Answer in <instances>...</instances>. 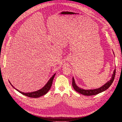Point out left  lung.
I'll return each instance as SVG.
<instances>
[{
	"instance_id": "left-lung-1",
	"label": "left lung",
	"mask_w": 122,
	"mask_h": 122,
	"mask_svg": "<svg viewBox=\"0 0 122 122\" xmlns=\"http://www.w3.org/2000/svg\"><path fill=\"white\" fill-rule=\"evenodd\" d=\"M114 54V52H113ZM116 75V69H114V71L113 72V74L112 76V78L109 81H108V82H107L104 85L101 87L98 88H96V89H93V90H84L82 89V88H81L79 87L78 86H77L75 83L74 79L73 77L72 79V86L73 87L77 92L78 93L85 95V96H93V95H95L98 94L100 93H102V92L105 91L107 89L110 87V86H111L112 84V83L113 80L114 79V77H115Z\"/></svg>"
}]
</instances>
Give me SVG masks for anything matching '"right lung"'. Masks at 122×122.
<instances>
[{
	"instance_id": "1",
	"label": "right lung",
	"mask_w": 122,
	"mask_h": 122,
	"mask_svg": "<svg viewBox=\"0 0 122 122\" xmlns=\"http://www.w3.org/2000/svg\"><path fill=\"white\" fill-rule=\"evenodd\" d=\"M55 75V74L51 77L50 79L49 80L48 82L46 84V85L44 86L43 88H42L41 89H40L38 91H36L35 92H31V93H23V92H22L19 90H18L17 89H16V88H15L10 83V82H9L10 83V84L12 85V86L15 88V89L18 92H19V93H20L21 94H22L23 95L26 96H27L28 97H30V98H39L40 97H41L42 96L45 95L49 91V90L50 89V88L51 87V86H52V82H53V80L54 79V77Z\"/></svg>"
}]
</instances>
